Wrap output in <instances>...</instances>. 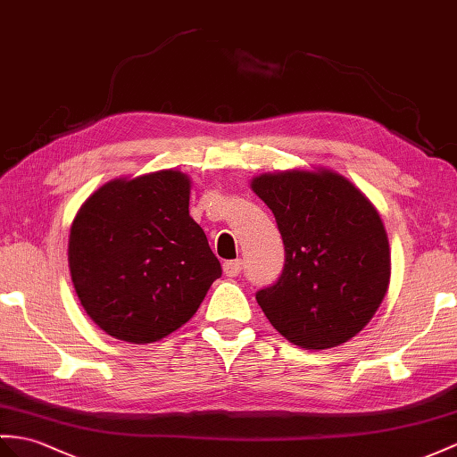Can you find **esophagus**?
Returning <instances> with one entry per match:
<instances>
[{"label": "esophagus", "instance_id": "obj_1", "mask_svg": "<svg viewBox=\"0 0 457 457\" xmlns=\"http://www.w3.org/2000/svg\"><path fill=\"white\" fill-rule=\"evenodd\" d=\"M222 270H225L227 277H238L240 271H242V260L225 262V265H222Z\"/></svg>", "mask_w": 457, "mask_h": 457}]
</instances>
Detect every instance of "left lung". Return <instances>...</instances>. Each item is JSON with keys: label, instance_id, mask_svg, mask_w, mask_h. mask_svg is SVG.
Instances as JSON below:
<instances>
[{"label": "left lung", "instance_id": "8db88e82", "mask_svg": "<svg viewBox=\"0 0 457 457\" xmlns=\"http://www.w3.org/2000/svg\"><path fill=\"white\" fill-rule=\"evenodd\" d=\"M252 187L285 246L279 279L255 293L267 320L303 349L357 336L389 283V244L374 205L329 170L263 174Z\"/></svg>", "mask_w": 457, "mask_h": 457}]
</instances>
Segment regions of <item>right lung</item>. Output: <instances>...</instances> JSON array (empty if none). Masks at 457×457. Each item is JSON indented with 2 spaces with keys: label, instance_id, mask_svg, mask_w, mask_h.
<instances>
[{
  "label": "right lung",
  "instance_id": "add662e5",
  "mask_svg": "<svg viewBox=\"0 0 457 457\" xmlns=\"http://www.w3.org/2000/svg\"><path fill=\"white\" fill-rule=\"evenodd\" d=\"M190 180L161 170L108 182L70 235V270L85 312L108 336L153 343L190 320L220 263L190 217Z\"/></svg>",
  "mask_w": 457,
  "mask_h": 457
}]
</instances>
